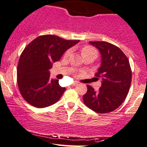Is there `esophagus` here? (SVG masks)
Instances as JSON below:
<instances>
[{
  "label": "esophagus",
  "mask_w": 147,
  "mask_h": 147,
  "mask_svg": "<svg viewBox=\"0 0 147 147\" xmlns=\"http://www.w3.org/2000/svg\"><path fill=\"white\" fill-rule=\"evenodd\" d=\"M77 85H78V82H76V81H75V82H74L73 84H72V86H77Z\"/></svg>",
  "instance_id": "obj_1"
}]
</instances>
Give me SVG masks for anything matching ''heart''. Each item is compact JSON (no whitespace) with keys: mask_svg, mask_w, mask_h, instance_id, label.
I'll return each mask as SVG.
<instances>
[{"mask_svg":"<svg viewBox=\"0 0 147 147\" xmlns=\"http://www.w3.org/2000/svg\"><path fill=\"white\" fill-rule=\"evenodd\" d=\"M71 51L70 50H67L65 52V57H68V56L70 54ZM81 53H82V55H84V54H89V53H93V54H97V51L96 50V49H94L93 47L90 46H85L83 47L82 51H81Z\"/></svg>","mask_w":147,"mask_h":147,"instance_id":"heart-1","label":"heart"}]
</instances>
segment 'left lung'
I'll return each mask as SVG.
<instances>
[{
    "label": "left lung",
    "mask_w": 147,
    "mask_h": 147,
    "mask_svg": "<svg viewBox=\"0 0 147 147\" xmlns=\"http://www.w3.org/2000/svg\"><path fill=\"white\" fill-rule=\"evenodd\" d=\"M101 54V64L96 74L102 79L101 87L96 91L88 85L83 96L85 105L98 113H107L117 109L126 98L131 81L129 60L115 45L107 42H89Z\"/></svg>",
    "instance_id": "8db88e82"
}]
</instances>
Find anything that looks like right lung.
Returning <instances> with one entry per match:
<instances>
[{
    "label": "right lung",
    "instance_id": "right-lung-1",
    "mask_svg": "<svg viewBox=\"0 0 147 147\" xmlns=\"http://www.w3.org/2000/svg\"><path fill=\"white\" fill-rule=\"evenodd\" d=\"M79 40H66L52 34L40 36L25 48L18 64V85L24 99L32 106H50L60 99L65 88L51 79L49 69Z\"/></svg>",
    "mask_w": 147,
    "mask_h": 147
}]
</instances>
